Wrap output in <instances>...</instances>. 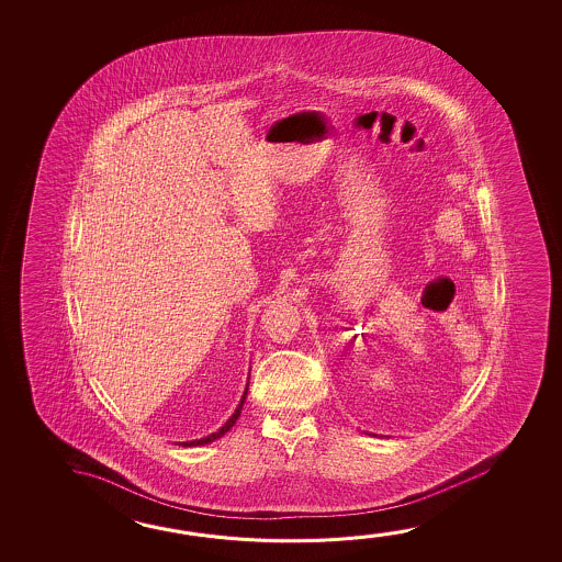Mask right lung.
I'll use <instances>...</instances> for the list:
<instances>
[{"instance_id":"right-lung-1","label":"right lung","mask_w":562,"mask_h":562,"mask_svg":"<svg viewBox=\"0 0 562 562\" xmlns=\"http://www.w3.org/2000/svg\"><path fill=\"white\" fill-rule=\"evenodd\" d=\"M245 397H247V390H245V394H243V400H240L239 407L235 409V414L231 415L229 422L223 425L220 431L212 432V435H207V437H203V439H195V441L182 442V445H184V447H198V445H205V442H212L215 441V439H220V437H223V435L229 431L231 427L235 425V422L239 419L240 409H243V404H245Z\"/></svg>"}]
</instances>
